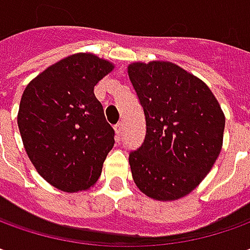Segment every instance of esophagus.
<instances>
[{
    "label": "esophagus",
    "instance_id": "1",
    "mask_svg": "<svg viewBox=\"0 0 250 250\" xmlns=\"http://www.w3.org/2000/svg\"><path fill=\"white\" fill-rule=\"evenodd\" d=\"M114 129H115V133H117V136L120 138L121 135H122V130H124V126H122V124H117L115 126H114Z\"/></svg>",
    "mask_w": 250,
    "mask_h": 250
}]
</instances>
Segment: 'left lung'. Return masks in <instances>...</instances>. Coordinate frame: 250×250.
Segmentation results:
<instances>
[{"mask_svg":"<svg viewBox=\"0 0 250 250\" xmlns=\"http://www.w3.org/2000/svg\"><path fill=\"white\" fill-rule=\"evenodd\" d=\"M128 75L146 117V136L130 151L136 187L154 200L189 195L223 147L226 117L206 83L168 61L133 62Z\"/></svg>","mask_w":250,"mask_h":250,"instance_id":"left-lung-1","label":"left lung"}]
</instances>
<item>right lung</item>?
<instances>
[{
    "instance_id": "1",
    "label": "right lung",
    "mask_w": 250,
    "mask_h": 250,
    "mask_svg": "<svg viewBox=\"0 0 250 250\" xmlns=\"http://www.w3.org/2000/svg\"><path fill=\"white\" fill-rule=\"evenodd\" d=\"M112 69L94 54H73L37 75L22 94L18 126L27 157L62 192L93 187L114 146V129L94 96Z\"/></svg>"
}]
</instances>
